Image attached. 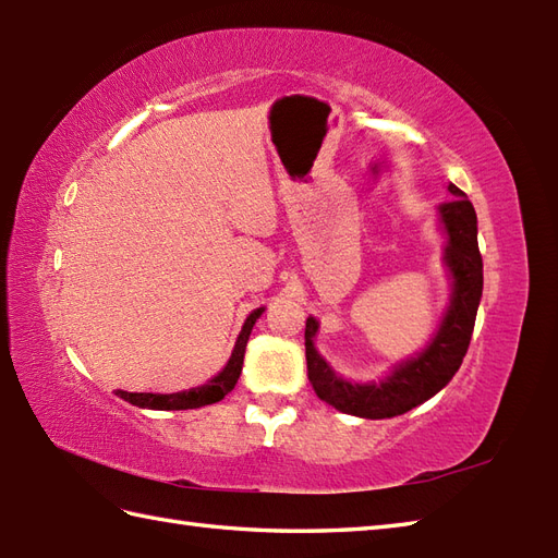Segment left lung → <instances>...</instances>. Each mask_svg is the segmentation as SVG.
Instances as JSON below:
<instances>
[{
  "mask_svg": "<svg viewBox=\"0 0 558 558\" xmlns=\"http://www.w3.org/2000/svg\"><path fill=\"white\" fill-rule=\"evenodd\" d=\"M453 198L436 210L438 230L446 236L444 266L448 270L450 294L429 342L412 357L398 362L378 381H350L328 364L316 348L318 322L306 318L304 348L306 369L316 396L336 410L364 420H386L422 405L446 388L465 357L477 306L482 300V256L477 246V213L468 196L448 182Z\"/></svg>",
  "mask_w": 558,
  "mask_h": 558,
  "instance_id": "left-lung-1",
  "label": "left lung"
}]
</instances>
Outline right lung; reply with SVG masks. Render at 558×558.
I'll return each instance as SVG.
<instances>
[{
  "mask_svg": "<svg viewBox=\"0 0 558 558\" xmlns=\"http://www.w3.org/2000/svg\"><path fill=\"white\" fill-rule=\"evenodd\" d=\"M264 312H266V306H258V310H254L246 316L240 336H236V342H234L228 364H225L216 376L208 378L204 386L180 390V393H129V390H117V396L126 402H132V405H136V408H144V410H194V408H204V405H210V402L222 400L234 388L236 378H240V374H242L248 336H252L256 318Z\"/></svg>",
  "mask_w": 558,
  "mask_h": 558,
  "instance_id": "obj_1",
  "label": "right lung"
}]
</instances>
